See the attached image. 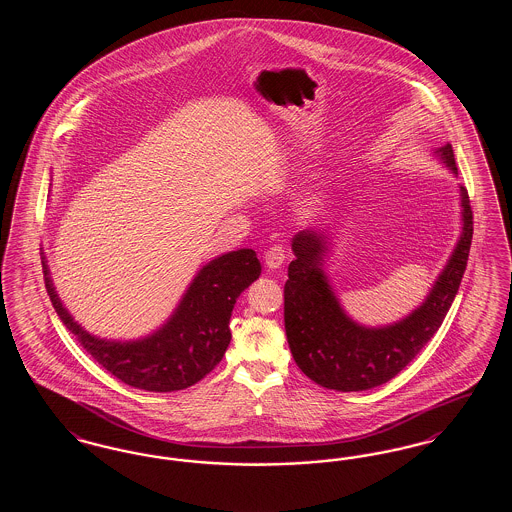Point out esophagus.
<instances>
[{
	"label": "esophagus",
	"mask_w": 512,
	"mask_h": 512,
	"mask_svg": "<svg viewBox=\"0 0 512 512\" xmlns=\"http://www.w3.org/2000/svg\"><path fill=\"white\" fill-rule=\"evenodd\" d=\"M284 261H286V251H284V247H280V245L270 247L267 253H265V263H267V267L270 268V270H276V268L282 267Z\"/></svg>",
	"instance_id": "34e87169"
}]
</instances>
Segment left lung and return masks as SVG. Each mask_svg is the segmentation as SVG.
I'll return each instance as SVG.
<instances>
[{
	"mask_svg": "<svg viewBox=\"0 0 512 512\" xmlns=\"http://www.w3.org/2000/svg\"><path fill=\"white\" fill-rule=\"evenodd\" d=\"M436 155L457 174L451 144L439 147ZM461 207V238L424 303L409 317L378 328L355 322L341 309L322 270L330 236L315 228L293 236L295 259L284 286V322L293 359L303 374L328 390L363 391L386 384L413 361L438 332L463 280L474 232L463 186Z\"/></svg>",
	"mask_w": 512,
	"mask_h": 512,
	"instance_id": "1",
	"label": "left lung"
}]
</instances>
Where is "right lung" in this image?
Returning a JSON list of instances; mask_svg holds the SVG:
<instances>
[{"label":"right lung","mask_w":512,"mask_h":512,"mask_svg":"<svg viewBox=\"0 0 512 512\" xmlns=\"http://www.w3.org/2000/svg\"><path fill=\"white\" fill-rule=\"evenodd\" d=\"M51 305L98 365L124 384L146 391H178L205 378L232 340L230 317L236 299L261 274L253 249H238L209 261L195 274L171 318L142 340H101L86 332L63 307L42 257Z\"/></svg>","instance_id":"obj_1"}]
</instances>
